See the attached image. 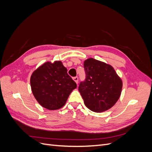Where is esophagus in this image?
I'll list each match as a JSON object with an SVG mask.
<instances>
[{
    "mask_svg": "<svg viewBox=\"0 0 152 152\" xmlns=\"http://www.w3.org/2000/svg\"><path fill=\"white\" fill-rule=\"evenodd\" d=\"M73 80H74L77 84H78V80H79V79H78L77 77H73Z\"/></svg>",
    "mask_w": 152,
    "mask_h": 152,
    "instance_id": "obj_1",
    "label": "esophagus"
}]
</instances>
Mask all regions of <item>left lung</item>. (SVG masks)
Returning a JSON list of instances; mask_svg holds the SVG:
<instances>
[{"label":"left lung","instance_id":"left-lung-1","mask_svg":"<svg viewBox=\"0 0 152 152\" xmlns=\"http://www.w3.org/2000/svg\"><path fill=\"white\" fill-rule=\"evenodd\" d=\"M86 79L79 91L85 105L91 111L101 113L111 108L120 98L122 80L113 67L94 58L84 62Z\"/></svg>","mask_w":152,"mask_h":152}]
</instances>
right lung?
<instances>
[{"mask_svg":"<svg viewBox=\"0 0 152 152\" xmlns=\"http://www.w3.org/2000/svg\"><path fill=\"white\" fill-rule=\"evenodd\" d=\"M30 86L37 102L49 110L62 108L77 88L61 61H47L37 68L30 77Z\"/></svg>","mask_w":152,"mask_h":152,"instance_id":"obj_1","label":"right lung"}]
</instances>
